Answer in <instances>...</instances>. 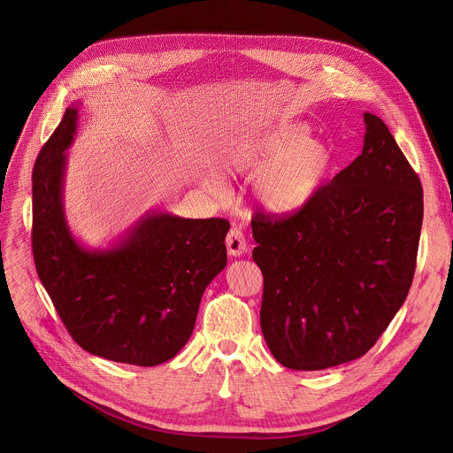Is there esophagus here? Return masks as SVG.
I'll list each match as a JSON object with an SVG mask.
<instances>
[{
	"label": "esophagus",
	"instance_id": "34e87169",
	"mask_svg": "<svg viewBox=\"0 0 453 453\" xmlns=\"http://www.w3.org/2000/svg\"><path fill=\"white\" fill-rule=\"evenodd\" d=\"M226 247H227V252L229 256H242L245 250H247V243H245V236L240 229H231L226 236Z\"/></svg>",
	"mask_w": 453,
	"mask_h": 453
}]
</instances>
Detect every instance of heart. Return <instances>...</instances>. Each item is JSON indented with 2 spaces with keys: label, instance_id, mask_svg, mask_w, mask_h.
Here are the masks:
<instances>
[{
  "label": "heart",
  "instance_id": "obj_1",
  "mask_svg": "<svg viewBox=\"0 0 453 453\" xmlns=\"http://www.w3.org/2000/svg\"><path fill=\"white\" fill-rule=\"evenodd\" d=\"M217 168L226 177H252V201L274 217L304 211L325 189L335 170L334 147L310 138L303 121H283L262 131L231 136L215 154ZM204 186L220 191L217 175Z\"/></svg>",
  "mask_w": 453,
  "mask_h": 453
}]
</instances>
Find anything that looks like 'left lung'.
Wrapping results in <instances>:
<instances>
[{
    "label": "left lung",
    "mask_w": 453,
    "mask_h": 453,
    "mask_svg": "<svg viewBox=\"0 0 453 453\" xmlns=\"http://www.w3.org/2000/svg\"><path fill=\"white\" fill-rule=\"evenodd\" d=\"M364 123L362 154L304 211L252 220L262 332L288 369L320 371L365 355L414 278L421 182L387 125L371 112Z\"/></svg>",
    "instance_id": "obj_1"
}]
</instances>
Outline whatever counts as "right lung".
I'll return each mask as SVG.
<instances>
[{
	"instance_id": "1",
	"label": "right lung",
	"mask_w": 453,
	"mask_h": 453,
	"mask_svg": "<svg viewBox=\"0 0 453 453\" xmlns=\"http://www.w3.org/2000/svg\"><path fill=\"white\" fill-rule=\"evenodd\" d=\"M79 105L64 112L34 166L35 269L81 348L112 362L159 365L186 346L206 287L227 264L229 222L149 210L107 247L84 245L64 211Z\"/></svg>"
}]
</instances>
